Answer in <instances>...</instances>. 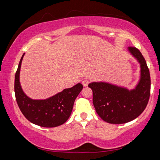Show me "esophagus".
<instances>
[{"mask_svg": "<svg viewBox=\"0 0 160 160\" xmlns=\"http://www.w3.org/2000/svg\"><path fill=\"white\" fill-rule=\"evenodd\" d=\"M82 85H83L84 87H87L88 85V84L90 83V81H89L88 80H87V79H84L82 81Z\"/></svg>", "mask_w": 160, "mask_h": 160, "instance_id": "esophagus-1", "label": "esophagus"}]
</instances>
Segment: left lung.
<instances>
[{"mask_svg":"<svg viewBox=\"0 0 160 160\" xmlns=\"http://www.w3.org/2000/svg\"><path fill=\"white\" fill-rule=\"evenodd\" d=\"M128 49L138 59L141 68V78L134 90L105 82H92L93 104L102 120L109 123H125L136 118L147 107L150 95V75L145 59L137 48Z\"/></svg>","mask_w":160,"mask_h":160,"instance_id":"8db88e82","label":"left lung"}]
</instances>
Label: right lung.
<instances>
[{
    "instance_id": "obj_1",
    "label": "right lung",
    "mask_w": 160,
    "mask_h": 160,
    "mask_svg": "<svg viewBox=\"0 0 160 160\" xmlns=\"http://www.w3.org/2000/svg\"><path fill=\"white\" fill-rule=\"evenodd\" d=\"M24 54L15 76V94L21 112L31 123L45 128H53L63 124L71 114L74 102L83 86L77 84L71 88L44 100H34L26 96L20 84V70Z\"/></svg>"
}]
</instances>
